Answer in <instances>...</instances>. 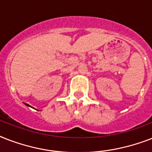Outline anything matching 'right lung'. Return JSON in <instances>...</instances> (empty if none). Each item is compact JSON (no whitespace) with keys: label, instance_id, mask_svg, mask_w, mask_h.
<instances>
[{"label":"right lung","instance_id":"add662e5","mask_svg":"<svg viewBox=\"0 0 152 152\" xmlns=\"http://www.w3.org/2000/svg\"><path fill=\"white\" fill-rule=\"evenodd\" d=\"M24 104H25V105H26V106H30L29 105H28V104H27V103H24Z\"/></svg>","mask_w":152,"mask_h":152}]
</instances>
